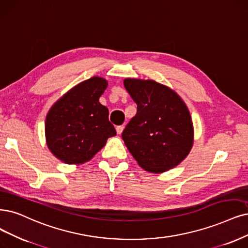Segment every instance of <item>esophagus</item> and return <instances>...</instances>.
Returning a JSON list of instances; mask_svg holds the SVG:
<instances>
[{
  "mask_svg": "<svg viewBox=\"0 0 248 248\" xmlns=\"http://www.w3.org/2000/svg\"><path fill=\"white\" fill-rule=\"evenodd\" d=\"M123 131H124V126H123V125L116 126V133H117L118 135H121V134L123 133Z\"/></svg>",
  "mask_w": 248,
  "mask_h": 248,
  "instance_id": "1",
  "label": "esophagus"
}]
</instances>
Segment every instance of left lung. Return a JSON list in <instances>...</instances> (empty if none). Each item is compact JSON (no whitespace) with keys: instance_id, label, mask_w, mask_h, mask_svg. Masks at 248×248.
Returning a JSON list of instances; mask_svg holds the SVG:
<instances>
[{"instance_id":"left-lung-1","label":"left lung","mask_w":248,"mask_h":248,"mask_svg":"<svg viewBox=\"0 0 248 248\" xmlns=\"http://www.w3.org/2000/svg\"><path fill=\"white\" fill-rule=\"evenodd\" d=\"M124 86L137 104V113L123 133L126 148L149 172L178 167L194 143L193 122L184 100L153 79L127 78Z\"/></svg>"}]
</instances>
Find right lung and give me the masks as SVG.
I'll list each match as a JSON object with an SVG mask.
<instances>
[{
  "label": "right lung",
  "instance_id": "right-lung-1",
  "mask_svg": "<svg viewBox=\"0 0 248 248\" xmlns=\"http://www.w3.org/2000/svg\"><path fill=\"white\" fill-rule=\"evenodd\" d=\"M108 80L93 77L72 87L55 102L46 116V143L55 157L67 164H82L116 135L109 111L99 102Z\"/></svg>",
  "mask_w": 248,
  "mask_h": 248
}]
</instances>
